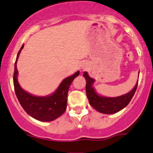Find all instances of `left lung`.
I'll return each mask as SVG.
<instances>
[{
    "label": "left lung",
    "instance_id": "8db88e82",
    "mask_svg": "<svg viewBox=\"0 0 153 153\" xmlns=\"http://www.w3.org/2000/svg\"><path fill=\"white\" fill-rule=\"evenodd\" d=\"M140 73V71H139ZM83 76L86 79V93L89 100V104L93 108L97 110L98 112L103 114H114L125 108L130 103L132 97L134 96L137 89L138 80L134 87L126 94L117 97H106L100 96L95 91L93 87V84L95 82L94 79L91 78L88 75L87 72L84 71Z\"/></svg>",
    "mask_w": 153,
    "mask_h": 153
}]
</instances>
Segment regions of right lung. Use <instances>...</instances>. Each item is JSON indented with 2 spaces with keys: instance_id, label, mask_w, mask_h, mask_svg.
Segmentation results:
<instances>
[{
  "instance_id": "right-lung-1",
  "label": "right lung",
  "mask_w": 153,
  "mask_h": 153,
  "mask_svg": "<svg viewBox=\"0 0 153 153\" xmlns=\"http://www.w3.org/2000/svg\"><path fill=\"white\" fill-rule=\"evenodd\" d=\"M23 46L18 53L14 68L13 85L16 97L23 109L30 117L41 122L53 121L66 111L68 91L73 80L79 75V71H76L72 76L64 79L55 92L51 95L37 97L30 94L21 87L17 79L19 71L16 64Z\"/></svg>"
}]
</instances>
